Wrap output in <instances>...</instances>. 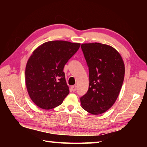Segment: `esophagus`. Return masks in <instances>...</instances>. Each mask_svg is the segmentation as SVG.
Masks as SVG:
<instances>
[{"instance_id": "34e87169", "label": "esophagus", "mask_w": 147, "mask_h": 147, "mask_svg": "<svg viewBox=\"0 0 147 147\" xmlns=\"http://www.w3.org/2000/svg\"><path fill=\"white\" fill-rule=\"evenodd\" d=\"M71 89H72V91H75L76 89V86H72L71 87Z\"/></svg>"}]
</instances>
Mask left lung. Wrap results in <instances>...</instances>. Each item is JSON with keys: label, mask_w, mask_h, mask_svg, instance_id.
<instances>
[{"label": "left lung", "mask_w": 147, "mask_h": 147, "mask_svg": "<svg viewBox=\"0 0 147 147\" xmlns=\"http://www.w3.org/2000/svg\"><path fill=\"white\" fill-rule=\"evenodd\" d=\"M89 67L87 93L80 98L82 108L93 115L106 112L117 98L124 81V63L113 47L99 43L82 44Z\"/></svg>", "instance_id": "obj_1"}]
</instances>
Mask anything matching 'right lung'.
I'll use <instances>...</instances> for the list:
<instances>
[{
    "instance_id": "right-lung-1",
    "label": "right lung",
    "mask_w": 147,
    "mask_h": 147,
    "mask_svg": "<svg viewBox=\"0 0 147 147\" xmlns=\"http://www.w3.org/2000/svg\"><path fill=\"white\" fill-rule=\"evenodd\" d=\"M80 43L51 41L35 49L27 61L25 83L31 100L44 109L58 106L69 93L65 65L79 49Z\"/></svg>"
}]
</instances>
